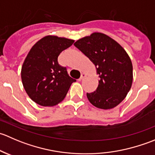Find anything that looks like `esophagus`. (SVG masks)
Listing matches in <instances>:
<instances>
[{
	"instance_id": "1",
	"label": "esophagus",
	"mask_w": 155,
	"mask_h": 155,
	"mask_svg": "<svg viewBox=\"0 0 155 155\" xmlns=\"http://www.w3.org/2000/svg\"><path fill=\"white\" fill-rule=\"evenodd\" d=\"M85 76H86V74H85V73H82V74H81V76H80V78H79V80H82V79H83L85 77Z\"/></svg>"
}]
</instances>
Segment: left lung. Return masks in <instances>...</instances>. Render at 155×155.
I'll return each instance as SVG.
<instances>
[{"instance_id":"8db88e82","label":"left lung","mask_w":155,"mask_h":155,"mask_svg":"<svg viewBox=\"0 0 155 155\" xmlns=\"http://www.w3.org/2000/svg\"><path fill=\"white\" fill-rule=\"evenodd\" d=\"M74 46L93 62L99 74L97 90L87 93L91 104L103 109L118 106L133 82L132 62L125 50L109 36L97 32L79 39Z\"/></svg>"}]
</instances>
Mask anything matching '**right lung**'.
<instances>
[{"label": "right lung", "instance_id": "right-lung-1", "mask_svg": "<svg viewBox=\"0 0 155 155\" xmlns=\"http://www.w3.org/2000/svg\"><path fill=\"white\" fill-rule=\"evenodd\" d=\"M73 43V40L48 35L31 48L23 63L21 77L26 93L36 104L43 107L57 105L76 81L58 62L60 53Z\"/></svg>", "mask_w": 155, "mask_h": 155}]
</instances>
